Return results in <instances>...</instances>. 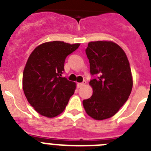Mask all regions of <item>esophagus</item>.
I'll list each match as a JSON object with an SVG mask.
<instances>
[{"mask_svg":"<svg viewBox=\"0 0 151 151\" xmlns=\"http://www.w3.org/2000/svg\"><path fill=\"white\" fill-rule=\"evenodd\" d=\"M84 84H86V81H83V83H77V87H78V88H80V87L83 86Z\"/></svg>","mask_w":151,"mask_h":151,"instance_id":"34e87169","label":"esophagus"}]
</instances>
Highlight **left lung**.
I'll return each instance as SVG.
<instances>
[{
    "label": "left lung",
    "mask_w": 151,
    "mask_h": 151,
    "mask_svg": "<svg viewBox=\"0 0 151 151\" xmlns=\"http://www.w3.org/2000/svg\"><path fill=\"white\" fill-rule=\"evenodd\" d=\"M93 95L83 101L87 115L96 120L111 118L128 100L133 86L130 65L122 48L111 41L90 42L86 48Z\"/></svg>",
    "instance_id": "left-lung-1"
}]
</instances>
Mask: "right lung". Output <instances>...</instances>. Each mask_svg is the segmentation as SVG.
Returning <instances> with one entry per match:
<instances>
[{
    "mask_svg": "<svg viewBox=\"0 0 151 151\" xmlns=\"http://www.w3.org/2000/svg\"><path fill=\"white\" fill-rule=\"evenodd\" d=\"M80 46L61 41L39 45L30 54L23 74V89L40 115L54 118L65 110L76 83L62 77L65 58Z\"/></svg>",
    "mask_w": 151,
    "mask_h": 151,
    "instance_id": "1",
    "label": "right lung"
}]
</instances>
